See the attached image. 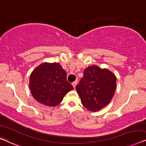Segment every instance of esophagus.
<instances>
[{"mask_svg": "<svg viewBox=\"0 0 146 146\" xmlns=\"http://www.w3.org/2000/svg\"><path fill=\"white\" fill-rule=\"evenodd\" d=\"M72 86H73V87H74V88H76V85H77V81H75V82H74L72 84Z\"/></svg>", "mask_w": 146, "mask_h": 146, "instance_id": "esophagus-1", "label": "esophagus"}]
</instances>
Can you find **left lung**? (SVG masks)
Segmentation results:
<instances>
[{"label": "left lung", "mask_w": 146, "mask_h": 146, "mask_svg": "<svg viewBox=\"0 0 146 146\" xmlns=\"http://www.w3.org/2000/svg\"><path fill=\"white\" fill-rule=\"evenodd\" d=\"M115 75L98 66L88 67L76 87L82 105L89 111H98L111 101L117 88Z\"/></svg>", "instance_id": "obj_1"}]
</instances>
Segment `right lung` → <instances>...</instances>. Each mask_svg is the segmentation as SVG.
Segmentation results:
<instances>
[{
	"label": "right lung",
	"mask_w": 146,
	"mask_h": 146,
	"mask_svg": "<svg viewBox=\"0 0 146 146\" xmlns=\"http://www.w3.org/2000/svg\"><path fill=\"white\" fill-rule=\"evenodd\" d=\"M29 89L33 98L46 106L55 107L73 90L66 80V72L59 63L44 62L29 77Z\"/></svg>",
	"instance_id": "obj_1"
}]
</instances>
